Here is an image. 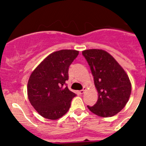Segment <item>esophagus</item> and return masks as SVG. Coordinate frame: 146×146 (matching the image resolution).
Wrapping results in <instances>:
<instances>
[{
	"instance_id": "1",
	"label": "esophagus",
	"mask_w": 146,
	"mask_h": 146,
	"mask_svg": "<svg viewBox=\"0 0 146 146\" xmlns=\"http://www.w3.org/2000/svg\"><path fill=\"white\" fill-rule=\"evenodd\" d=\"M85 90H86V88H85V87H84L83 89L81 90H80V94H83L84 92H85Z\"/></svg>"
}]
</instances>
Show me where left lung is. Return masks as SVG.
<instances>
[{
    "label": "left lung",
    "mask_w": 146,
    "mask_h": 146,
    "mask_svg": "<svg viewBox=\"0 0 146 146\" xmlns=\"http://www.w3.org/2000/svg\"><path fill=\"white\" fill-rule=\"evenodd\" d=\"M94 78L98 100L88 108L96 115L110 117L119 113L129 101L131 84L121 66L107 51L88 49L82 52Z\"/></svg>",
    "instance_id": "8db88e82"
}]
</instances>
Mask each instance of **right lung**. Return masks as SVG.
<instances>
[{"label":"right lung","instance_id":"1","mask_svg":"<svg viewBox=\"0 0 146 146\" xmlns=\"http://www.w3.org/2000/svg\"><path fill=\"white\" fill-rule=\"evenodd\" d=\"M78 51L63 49L49 54L34 70L27 83L31 104L46 119L56 120L66 114L76 96L65 86L68 68Z\"/></svg>","mask_w":146,"mask_h":146}]
</instances>
